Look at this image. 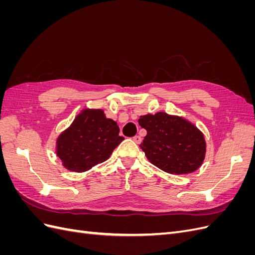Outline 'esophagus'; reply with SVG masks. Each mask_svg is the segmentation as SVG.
I'll return each mask as SVG.
<instances>
[{"mask_svg": "<svg viewBox=\"0 0 255 255\" xmlns=\"http://www.w3.org/2000/svg\"><path fill=\"white\" fill-rule=\"evenodd\" d=\"M133 140L136 143H140L141 142V137L140 136H135V137H133Z\"/></svg>", "mask_w": 255, "mask_h": 255, "instance_id": "obj_1", "label": "esophagus"}]
</instances>
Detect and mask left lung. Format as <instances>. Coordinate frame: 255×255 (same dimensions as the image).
<instances>
[{
  "label": "left lung",
  "instance_id": "8db88e82",
  "mask_svg": "<svg viewBox=\"0 0 255 255\" xmlns=\"http://www.w3.org/2000/svg\"><path fill=\"white\" fill-rule=\"evenodd\" d=\"M146 129L140 148L151 164L170 174H188L202 166L206 154L204 134L181 116L158 112L140 116Z\"/></svg>",
  "mask_w": 255,
  "mask_h": 255
}]
</instances>
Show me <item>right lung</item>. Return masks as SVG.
<instances>
[{"instance_id":"1","label":"right lung","mask_w":255,"mask_h":255,"mask_svg":"<svg viewBox=\"0 0 255 255\" xmlns=\"http://www.w3.org/2000/svg\"><path fill=\"white\" fill-rule=\"evenodd\" d=\"M103 110L83 109L56 139V155L69 171L85 172L103 163L125 138Z\"/></svg>"}]
</instances>
